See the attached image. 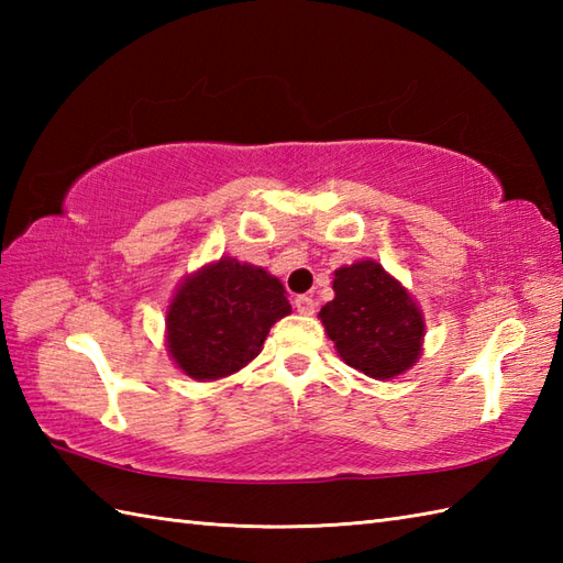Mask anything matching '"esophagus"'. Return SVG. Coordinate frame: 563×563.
Segmentation results:
<instances>
[{"instance_id":"1","label":"esophagus","mask_w":563,"mask_h":563,"mask_svg":"<svg viewBox=\"0 0 563 563\" xmlns=\"http://www.w3.org/2000/svg\"><path fill=\"white\" fill-rule=\"evenodd\" d=\"M295 309H297V314H302V317H312V314H314V309H317V302L312 300V297L300 295V297H295Z\"/></svg>"}]
</instances>
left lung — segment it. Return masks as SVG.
Here are the masks:
<instances>
[{
    "label": "left lung",
    "instance_id": "1",
    "mask_svg": "<svg viewBox=\"0 0 563 563\" xmlns=\"http://www.w3.org/2000/svg\"><path fill=\"white\" fill-rule=\"evenodd\" d=\"M319 319L341 361L373 379L404 375L423 353L421 307L373 258L333 271V300Z\"/></svg>",
    "mask_w": 563,
    "mask_h": 563
}]
</instances>
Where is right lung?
Segmentation results:
<instances>
[{
	"mask_svg": "<svg viewBox=\"0 0 563 563\" xmlns=\"http://www.w3.org/2000/svg\"><path fill=\"white\" fill-rule=\"evenodd\" d=\"M290 312L275 275L222 256L176 288L166 307V351L190 379L218 382L254 361L271 327Z\"/></svg>",
	"mask_w": 563,
	"mask_h": 563,
	"instance_id": "right-lung-1",
	"label": "right lung"
}]
</instances>
